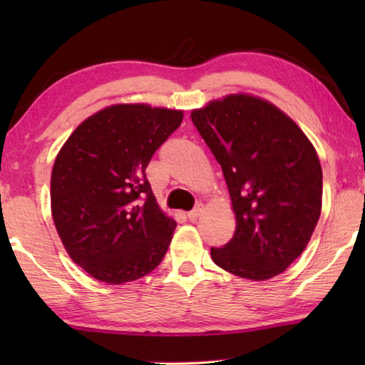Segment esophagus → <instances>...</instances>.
<instances>
[{"label":"esophagus","instance_id":"esophagus-1","mask_svg":"<svg viewBox=\"0 0 365 365\" xmlns=\"http://www.w3.org/2000/svg\"><path fill=\"white\" fill-rule=\"evenodd\" d=\"M201 212H202V205H197L193 211H190L188 214H187V217L190 219V220H195V219H197L201 215Z\"/></svg>","mask_w":365,"mask_h":365}]
</instances>
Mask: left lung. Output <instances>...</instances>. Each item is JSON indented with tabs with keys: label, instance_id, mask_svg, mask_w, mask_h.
I'll return each mask as SVG.
<instances>
[{
	"label": "left lung",
	"instance_id": "1",
	"mask_svg": "<svg viewBox=\"0 0 365 365\" xmlns=\"http://www.w3.org/2000/svg\"><path fill=\"white\" fill-rule=\"evenodd\" d=\"M224 172L237 219L233 238L212 261L242 279L282 274L306 250L322 211L317 151L292 117L248 93L191 110Z\"/></svg>",
	"mask_w": 365,
	"mask_h": 365
}]
</instances>
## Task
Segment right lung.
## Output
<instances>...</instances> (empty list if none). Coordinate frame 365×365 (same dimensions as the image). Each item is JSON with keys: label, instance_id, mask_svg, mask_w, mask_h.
Listing matches in <instances>:
<instances>
[{"label": "right lung", "instance_id": "add662e5", "mask_svg": "<svg viewBox=\"0 0 365 365\" xmlns=\"http://www.w3.org/2000/svg\"><path fill=\"white\" fill-rule=\"evenodd\" d=\"M183 110L113 104L86 117L51 172V215L67 255L93 279L122 285L163 261L177 222L159 207L145 170Z\"/></svg>", "mask_w": 365, "mask_h": 365}]
</instances>
